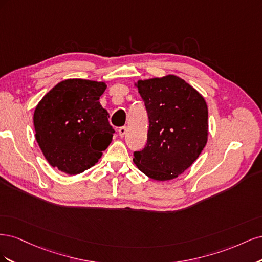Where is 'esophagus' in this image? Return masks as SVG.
Here are the masks:
<instances>
[{"label": "esophagus", "instance_id": "1", "mask_svg": "<svg viewBox=\"0 0 262 262\" xmlns=\"http://www.w3.org/2000/svg\"><path fill=\"white\" fill-rule=\"evenodd\" d=\"M118 132H119V136H120V138H123L126 133V126H121V128H119Z\"/></svg>", "mask_w": 262, "mask_h": 262}]
</instances>
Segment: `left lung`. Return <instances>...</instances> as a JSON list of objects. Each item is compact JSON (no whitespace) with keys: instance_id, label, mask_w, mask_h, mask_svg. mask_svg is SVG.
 Instances as JSON below:
<instances>
[{"instance_id":"8db88e82","label":"left lung","mask_w":262,"mask_h":262,"mask_svg":"<svg viewBox=\"0 0 262 262\" xmlns=\"http://www.w3.org/2000/svg\"><path fill=\"white\" fill-rule=\"evenodd\" d=\"M148 115L147 143L133 162L149 178L166 181L191 166L208 141V106L202 95L176 75L136 83Z\"/></svg>"}]
</instances>
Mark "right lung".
Returning a JSON list of instances; mask_svg holds the SVG:
<instances>
[{
    "instance_id": "right-lung-1",
    "label": "right lung",
    "mask_w": 262,
    "mask_h": 262,
    "mask_svg": "<svg viewBox=\"0 0 262 262\" xmlns=\"http://www.w3.org/2000/svg\"><path fill=\"white\" fill-rule=\"evenodd\" d=\"M105 82L69 78L55 85L34 113L37 143L59 170L77 175L98 162L115 130L99 98Z\"/></svg>"
}]
</instances>
